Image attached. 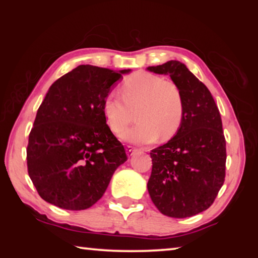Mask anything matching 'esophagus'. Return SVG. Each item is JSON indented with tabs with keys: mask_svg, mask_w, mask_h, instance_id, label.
<instances>
[{
	"mask_svg": "<svg viewBox=\"0 0 258 258\" xmlns=\"http://www.w3.org/2000/svg\"><path fill=\"white\" fill-rule=\"evenodd\" d=\"M137 151H138V149H135V148L132 146H127V148H126V154H127L128 157L133 156Z\"/></svg>",
	"mask_w": 258,
	"mask_h": 258,
	"instance_id": "esophagus-1",
	"label": "esophagus"
}]
</instances>
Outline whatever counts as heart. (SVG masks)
Masks as SVG:
<instances>
[{"label":"heart","instance_id":"1","mask_svg":"<svg viewBox=\"0 0 258 258\" xmlns=\"http://www.w3.org/2000/svg\"><path fill=\"white\" fill-rule=\"evenodd\" d=\"M121 97L108 94L103 112L115 134L124 132L137 115L139 123L121 138L134 143L169 140L180 130L184 116L183 95L175 83L148 73H135L124 82ZM136 113L134 114V112Z\"/></svg>","mask_w":258,"mask_h":258}]
</instances>
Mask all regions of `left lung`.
Masks as SVG:
<instances>
[{
  "label": "left lung",
  "instance_id": "8db88e82",
  "mask_svg": "<svg viewBox=\"0 0 258 258\" xmlns=\"http://www.w3.org/2000/svg\"><path fill=\"white\" fill-rule=\"evenodd\" d=\"M148 71L171 76L184 101L178 132L150 152L148 191L166 216L197 215L212 206L225 178L226 142L220 111L206 85L184 63L171 60Z\"/></svg>",
  "mask_w": 258,
  "mask_h": 258
}]
</instances>
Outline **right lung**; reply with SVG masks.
Wrapping results in <instances>:
<instances>
[{
  "instance_id": "1",
  "label": "right lung",
  "mask_w": 258,
  "mask_h": 258,
  "mask_svg": "<svg viewBox=\"0 0 258 258\" xmlns=\"http://www.w3.org/2000/svg\"><path fill=\"white\" fill-rule=\"evenodd\" d=\"M130 72L81 64L50 86L27 146L28 175L45 202L68 211L90 208L127 160L107 125L103 101Z\"/></svg>"
}]
</instances>
